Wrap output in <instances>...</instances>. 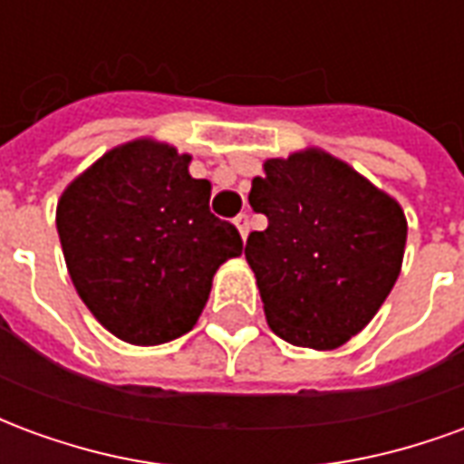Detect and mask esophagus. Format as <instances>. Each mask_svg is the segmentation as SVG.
Returning a JSON list of instances; mask_svg holds the SVG:
<instances>
[{
  "label": "esophagus",
  "mask_w": 464,
  "mask_h": 464,
  "mask_svg": "<svg viewBox=\"0 0 464 464\" xmlns=\"http://www.w3.org/2000/svg\"><path fill=\"white\" fill-rule=\"evenodd\" d=\"M233 223H236V228H238V233H241V238L246 241V236H248V228H251L248 213H238V216L233 218Z\"/></svg>",
  "instance_id": "esophagus-1"
}]
</instances>
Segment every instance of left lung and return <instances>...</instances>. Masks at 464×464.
Listing matches in <instances>:
<instances>
[{"label":"left lung","instance_id":"left-lung-1","mask_svg":"<svg viewBox=\"0 0 464 464\" xmlns=\"http://www.w3.org/2000/svg\"><path fill=\"white\" fill-rule=\"evenodd\" d=\"M251 183L266 231L246 241L266 321L283 341L341 348L392 291L408 221L400 203L321 149L268 159Z\"/></svg>","mask_w":464,"mask_h":464}]
</instances>
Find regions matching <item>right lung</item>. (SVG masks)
<instances>
[{"mask_svg": "<svg viewBox=\"0 0 464 464\" xmlns=\"http://www.w3.org/2000/svg\"><path fill=\"white\" fill-rule=\"evenodd\" d=\"M191 156L153 139L106 151L56 203V231L79 298L131 345L181 338L198 321L221 263L241 256L236 226L208 208Z\"/></svg>", "mask_w": 464, "mask_h": 464, "instance_id": "right-lung-1", "label": "right lung"}]
</instances>
